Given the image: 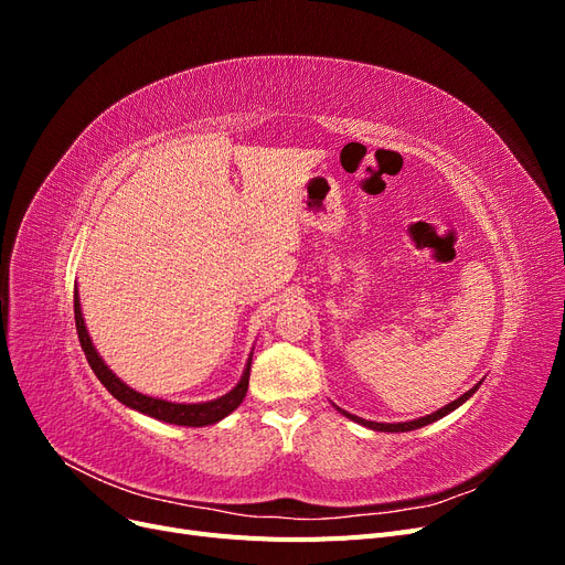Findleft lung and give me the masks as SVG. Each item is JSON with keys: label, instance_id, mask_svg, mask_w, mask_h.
Masks as SVG:
<instances>
[{"label": "left lung", "instance_id": "obj_1", "mask_svg": "<svg viewBox=\"0 0 565 565\" xmlns=\"http://www.w3.org/2000/svg\"><path fill=\"white\" fill-rule=\"evenodd\" d=\"M483 382H478L473 388H469L467 393H461V396L457 398V401H452V403H448L446 407H440V409H436V413H431V415H426V417H419V419H413V422H398V424H384V422H367V419H363V417H355V415H351V413H347V409H341V407H337L341 415L344 417H349V419H353V422H358V424H363V426H367V429H372V431H388V434H401V431H415V429H422V426H426V424H431V422H436V419H440V417H446V415H450L452 409H457L461 403H467L473 393L478 391V386H481Z\"/></svg>", "mask_w": 565, "mask_h": 565}]
</instances>
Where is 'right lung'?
Segmentation results:
<instances>
[{"label":"right lung","instance_id":"right-lung-1","mask_svg":"<svg viewBox=\"0 0 565 565\" xmlns=\"http://www.w3.org/2000/svg\"><path fill=\"white\" fill-rule=\"evenodd\" d=\"M75 324H77V337H79V344L84 355H87V361L94 370L96 377L100 380L113 396L131 407V409H139V413L152 417V419H160V422H169V424H177V426H210L216 424L224 417H228L233 409L243 403L247 386H249V370H252V355L245 365V372L241 382H237L226 396H218L214 401L207 403H172V401H162V398H152L146 396V393L134 391L131 386H127L122 380L117 377V374L104 363V358L98 355L96 347L92 344V337L87 332V324H84L82 318V309H79V297H77V289H75Z\"/></svg>","mask_w":565,"mask_h":565}]
</instances>
